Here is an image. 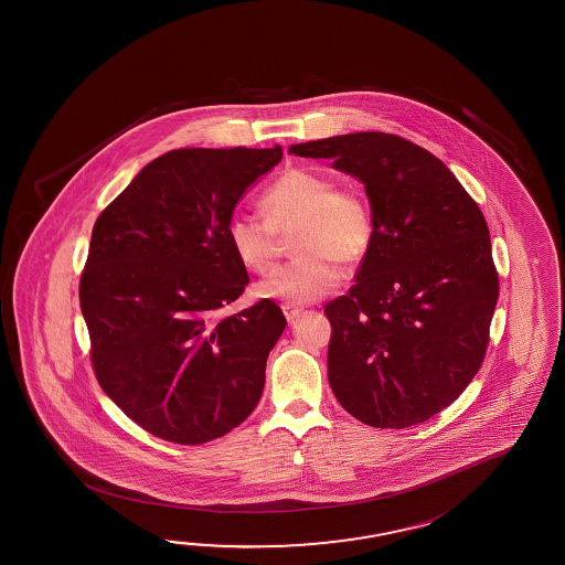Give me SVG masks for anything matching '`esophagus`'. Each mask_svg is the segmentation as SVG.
Segmentation results:
<instances>
[{
  "mask_svg": "<svg viewBox=\"0 0 565 565\" xmlns=\"http://www.w3.org/2000/svg\"><path fill=\"white\" fill-rule=\"evenodd\" d=\"M281 309H284V316H286V320L288 321L298 320L299 313L303 311V309L298 308V306H289V303L281 306Z\"/></svg>",
  "mask_w": 565,
  "mask_h": 565,
  "instance_id": "34e87169",
  "label": "esophagus"
}]
</instances>
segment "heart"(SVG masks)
Instances as JSON below:
<instances>
[{"label": "heart", "mask_w": 565, "mask_h": 565, "mask_svg": "<svg viewBox=\"0 0 565 565\" xmlns=\"http://www.w3.org/2000/svg\"><path fill=\"white\" fill-rule=\"evenodd\" d=\"M262 212L235 210L225 235L247 269L266 274L279 257V234L294 235L298 254L257 284L259 298L309 303L338 286L343 266L360 264L372 249L375 217L367 195L355 185H335L323 171H284L262 195Z\"/></svg>", "instance_id": "b5f03b06"}]
</instances>
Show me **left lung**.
<instances>
[{"mask_svg": "<svg viewBox=\"0 0 565 565\" xmlns=\"http://www.w3.org/2000/svg\"><path fill=\"white\" fill-rule=\"evenodd\" d=\"M363 181L372 249L350 294L326 306L328 380L372 427L416 426L454 404L479 372L500 296L490 230L446 163L384 131L296 143Z\"/></svg>", "mask_w": 565, "mask_h": 565, "instance_id": "1", "label": "left lung"}]
</instances>
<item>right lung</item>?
Returning <instances> with one entry per match:
<instances>
[{
	"label": "right lung",
	"instance_id": "add662e5",
	"mask_svg": "<svg viewBox=\"0 0 565 565\" xmlns=\"http://www.w3.org/2000/svg\"><path fill=\"white\" fill-rule=\"evenodd\" d=\"M281 156L279 146L173 149L96 220L79 279L92 365L151 436L200 446L256 409L286 318L271 299L222 316L249 284L225 224Z\"/></svg>",
	"mask_w": 565,
	"mask_h": 565
}]
</instances>
